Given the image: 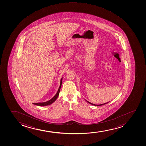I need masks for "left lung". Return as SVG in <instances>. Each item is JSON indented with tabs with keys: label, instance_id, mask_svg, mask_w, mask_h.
Returning a JSON list of instances; mask_svg holds the SVG:
<instances>
[{
	"label": "left lung",
	"instance_id": "obj_1",
	"mask_svg": "<svg viewBox=\"0 0 146 146\" xmlns=\"http://www.w3.org/2000/svg\"><path fill=\"white\" fill-rule=\"evenodd\" d=\"M88 103H89V104H91V105H94V106H102V105H105V104H107V103H108L109 102H107L106 103H104V104H100V105H96V104H92V103L90 102H89V101H88L86 100H85Z\"/></svg>",
	"mask_w": 146,
	"mask_h": 146
}]
</instances>
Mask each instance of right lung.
Returning a JSON list of instances; mask_svg holds the SVG:
<instances>
[{
  "instance_id": "1",
  "label": "right lung",
  "mask_w": 146,
  "mask_h": 146,
  "mask_svg": "<svg viewBox=\"0 0 146 146\" xmlns=\"http://www.w3.org/2000/svg\"><path fill=\"white\" fill-rule=\"evenodd\" d=\"M62 79H63V77H62L61 79L60 84V86L59 87L58 90L57 91V93L55 94V96H54V97H52V99H50V100L47 101L45 102L35 103H33V104L35 105H36V106H48V105H50L52 104L56 100L57 97L58 96L59 94V92H60V90L61 87V85H62Z\"/></svg>"
}]
</instances>
